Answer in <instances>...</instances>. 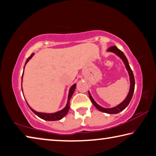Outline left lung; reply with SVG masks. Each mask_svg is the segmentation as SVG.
Wrapping results in <instances>:
<instances>
[{"label": "left lung", "mask_w": 156, "mask_h": 156, "mask_svg": "<svg viewBox=\"0 0 156 156\" xmlns=\"http://www.w3.org/2000/svg\"><path fill=\"white\" fill-rule=\"evenodd\" d=\"M107 51L113 52V53H115V54H116L117 56H119V57L122 58V61H123V62L125 64V66H126V70H128L129 75L130 76V83H131V86H130V90H129L128 95H127L126 99H125L121 104H119L118 106L113 107V108H103V107H101L99 105H98V104L96 103L95 101L94 100L93 98H92L90 92H88V95H89V97H90V99L92 101V103L93 104V105L95 106L99 111L104 112V113H108V114H117V113H119V112L123 111L124 109L126 108V106H128L129 104L130 103V101H131L133 95V92H134V89H135V79H134L133 73V71L129 64L128 60H127L126 56L124 55V53L122 52L120 50H119L116 46H112L111 48H109L107 50Z\"/></svg>", "instance_id": "8db88e82"}]
</instances>
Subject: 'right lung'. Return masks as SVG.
I'll use <instances>...</instances> for the list:
<instances>
[{"mask_svg":"<svg viewBox=\"0 0 156 156\" xmlns=\"http://www.w3.org/2000/svg\"><path fill=\"white\" fill-rule=\"evenodd\" d=\"M34 55V53H32V54L30 56V57L27 58V59L26 61V62H25V64L26 65V63L29 61V60L31 58L33 55ZM24 69H25V66H24ZM23 75H22V79H21V81L23 80ZM22 83V82H21ZM22 87V86H21ZM75 88H76V83L74 84V85L72 86V87L70 88V90H69V94H68V102H67V104H66V107L63 109L61 110V111H59L58 112H56V113H39V112H37L35 111L34 110H33L32 108H30V106L28 105V106L30 107V108L32 110V111L33 113H35L36 115L38 117H39L40 118H41L43 119H45V120H47V121H56V120H59V119H62L63 117L66 116V115H67L68 112L69 111V108H70V100L71 98H72L73 96V94L74 93V91L75 90Z\"/></svg>","mask_w":156,"mask_h":156,"instance_id":"right-lung-1","label":"right lung"}]
</instances>
